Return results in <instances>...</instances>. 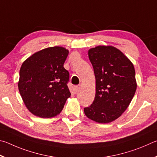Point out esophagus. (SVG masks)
Here are the masks:
<instances>
[{"label": "esophagus", "instance_id": "34e87169", "mask_svg": "<svg viewBox=\"0 0 157 157\" xmlns=\"http://www.w3.org/2000/svg\"><path fill=\"white\" fill-rule=\"evenodd\" d=\"M79 90H80V86H74V91H75L76 93L78 92L79 91Z\"/></svg>", "mask_w": 157, "mask_h": 157}]
</instances>
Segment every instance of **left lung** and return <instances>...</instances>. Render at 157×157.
Here are the masks:
<instances>
[{"label": "left lung", "instance_id": "8db88e82", "mask_svg": "<svg viewBox=\"0 0 157 157\" xmlns=\"http://www.w3.org/2000/svg\"><path fill=\"white\" fill-rule=\"evenodd\" d=\"M96 78L94 100L84 108L96 122L106 123L119 118L130 105L136 83L132 63L119 49L98 46L88 51Z\"/></svg>", "mask_w": 157, "mask_h": 157}]
</instances>
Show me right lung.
Masks as SVG:
<instances>
[{
  "label": "right lung",
  "mask_w": 157,
  "mask_h": 157,
  "mask_svg": "<svg viewBox=\"0 0 157 157\" xmlns=\"http://www.w3.org/2000/svg\"><path fill=\"white\" fill-rule=\"evenodd\" d=\"M68 54L62 47H52L34 54L22 65L18 90L25 105L36 116H56L70 97V74L63 67Z\"/></svg>",
  "instance_id": "add662e5"
}]
</instances>
